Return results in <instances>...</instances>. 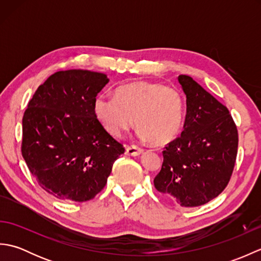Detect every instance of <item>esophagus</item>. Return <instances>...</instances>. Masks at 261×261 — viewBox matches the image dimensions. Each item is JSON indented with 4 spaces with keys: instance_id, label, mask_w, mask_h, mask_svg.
I'll use <instances>...</instances> for the list:
<instances>
[{
    "instance_id": "esophagus-1",
    "label": "esophagus",
    "mask_w": 261,
    "mask_h": 261,
    "mask_svg": "<svg viewBox=\"0 0 261 261\" xmlns=\"http://www.w3.org/2000/svg\"><path fill=\"white\" fill-rule=\"evenodd\" d=\"M142 152H143L142 149L137 147V146H127L125 148V153L129 154V156H132V157L139 156V154H141Z\"/></svg>"
}]
</instances>
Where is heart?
<instances>
[{
    "mask_svg": "<svg viewBox=\"0 0 261 261\" xmlns=\"http://www.w3.org/2000/svg\"><path fill=\"white\" fill-rule=\"evenodd\" d=\"M93 112L109 135L120 138L135 124L138 137L164 146L180 134L185 118V99L176 88L154 82H135L116 90L115 97L99 94Z\"/></svg>",
    "mask_w": 261,
    "mask_h": 261,
    "instance_id": "heart-1",
    "label": "heart"
}]
</instances>
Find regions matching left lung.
Returning <instances> with one entry per match:
<instances>
[{
    "label": "left lung",
    "instance_id": "1",
    "mask_svg": "<svg viewBox=\"0 0 261 261\" xmlns=\"http://www.w3.org/2000/svg\"><path fill=\"white\" fill-rule=\"evenodd\" d=\"M186 95L180 137L163 151L156 190L184 207L199 206L223 192L233 171L238 130L229 110L187 75L177 77Z\"/></svg>",
    "mask_w": 261,
    "mask_h": 261
}]
</instances>
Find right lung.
I'll return each instance as SVG.
<instances>
[{
	"mask_svg": "<svg viewBox=\"0 0 261 261\" xmlns=\"http://www.w3.org/2000/svg\"><path fill=\"white\" fill-rule=\"evenodd\" d=\"M108 76L84 69L48 77L22 119V156L43 190L63 201L85 202L103 190L123 146L93 112Z\"/></svg>",
	"mask_w": 261,
	"mask_h": 261,
	"instance_id": "right-lung-1",
	"label": "right lung"
}]
</instances>
